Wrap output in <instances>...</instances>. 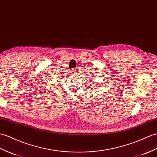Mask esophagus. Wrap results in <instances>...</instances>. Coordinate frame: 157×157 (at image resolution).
I'll return each instance as SVG.
<instances>
[{
    "mask_svg": "<svg viewBox=\"0 0 157 157\" xmlns=\"http://www.w3.org/2000/svg\"><path fill=\"white\" fill-rule=\"evenodd\" d=\"M74 74V73H73V74Z\"/></svg>",
    "mask_w": 157,
    "mask_h": 157,
    "instance_id": "1",
    "label": "esophagus"
}]
</instances>
